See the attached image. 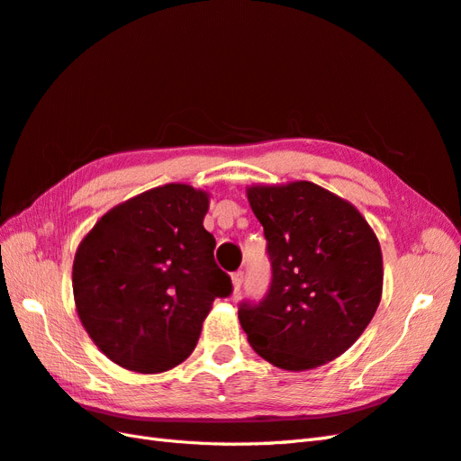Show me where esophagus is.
I'll return each instance as SVG.
<instances>
[{"mask_svg": "<svg viewBox=\"0 0 461 461\" xmlns=\"http://www.w3.org/2000/svg\"><path fill=\"white\" fill-rule=\"evenodd\" d=\"M231 285H233V292L238 294L240 289H241V285H243V272H235V274H231Z\"/></svg>", "mask_w": 461, "mask_h": 461, "instance_id": "34e87169", "label": "esophagus"}]
</instances>
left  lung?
I'll return each mask as SVG.
<instances>
[{"label":"left lung","instance_id":"obj_1","mask_svg":"<svg viewBox=\"0 0 461 461\" xmlns=\"http://www.w3.org/2000/svg\"><path fill=\"white\" fill-rule=\"evenodd\" d=\"M265 228L272 284L258 305H241L249 344L284 371L317 369L346 353L383 297V251L349 201L317 183L247 187Z\"/></svg>","mask_w":461,"mask_h":461}]
</instances>
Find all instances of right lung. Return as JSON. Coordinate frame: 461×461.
Masks as SVG:
<instances>
[{
    "mask_svg": "<svg viewBox=\"0 0 461 461\" xmlns=\"http://www.w3.org/2000/svg\"><path fill=\"white\" fill-rule=\"evenodd\" d=\"M210 194L167 183L115 204L78 243L73 297L96 348L127 371L156 375L185 361L231 280L203 226Z\"/></svg>",
    "mask_w": 461,
    "mask_h": 461,
    "instance_id": "add662e5",
    "label": "right lung"
}]
</instances>
